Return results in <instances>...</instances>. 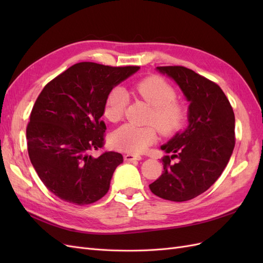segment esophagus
<instances>
[{
	"label": "esophagus",
	"instance_id": "esophagus-1",
	"mask_svg": "<svg viewBox=\"0 0 263 263\" xmlns=\"http://www.w3.org/2000/svg\"><path fill=\"white\" fill-rule=\"evenodd\" d=\"M140 159H141L140 156H135V155H130V154H127L124 156V160L128 161V162H132L134 160H140Z\"/></svg>",
	"mask_w": 263,
	"mask_h": 263
}]
</instances>
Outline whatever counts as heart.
Masks as SVG:
<instances>
[{
  "label": "heart",
  "instance_id": "obj_1",
  "mask_svg": "<svg viewBox=\"0 0 263 263\" xmlns=\"http://www.w3.org/2000/svg\"><path fill=\"white\" fill-rule=\"evenodd\" d=\"M133 91L137 97L153 106L149 123L156 124L158 128L154 125L139 127L125 124L113 133L110 141L118 150L128 154H142L156 142L158 129L163 135L177 133L185 122L187 109L184 103L176 99L177 92L174 87L161 77L151 76L142 79L133 86ZM127 104V93L122 87H114L108 93L105 101V118L110 123L121 121Z\"/></svg>",
  "mask_w": 263,
  "mask_h": 263
}]
</instances>
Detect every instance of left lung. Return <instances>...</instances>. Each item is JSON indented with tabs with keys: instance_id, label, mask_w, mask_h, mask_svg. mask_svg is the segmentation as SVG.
<instances>
[{
	"instance_id": "obj_1",
	"label": "left lung",
	"mask_w": 263,
	"mask_h": 263,
	"mask_svg": "<svg viewBox=\"0 0 263 263\" xmlns=\"http://www.w3.org/2000/svg\"><path fill=\"white\" fill-rule=\"evenodd\" d=\"M157 70L172 78L190 102L189 126L161 146L173 155L162 158V174L149 189L164 200L184 202L209 190L226 168L235 147V114L225 93L205 77L182 66Z\"/></svg>"
}]
</instances>
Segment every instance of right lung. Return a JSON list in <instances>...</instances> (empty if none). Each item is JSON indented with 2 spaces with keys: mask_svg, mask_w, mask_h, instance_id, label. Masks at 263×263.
<instances>
[{
  "mask_svg": "<svg viewBox=\"0 0 263 263\" xmlns=\"http://www.w3.org/2000/svg\"><path fill=\"white\" fill-rule=\"evenodd\" d=\"M139 69L79 62L47 83L31 109L26 128L30 162L39 179L60 200L87 205L99 201L123 156L90 151L104 146L101 121L108 93Z\"/></svg>",
  "mask_w": 263,
  "mask_h": 263,
  "instance_id": "1",
  "label": "right lung"
}]
</instances>
